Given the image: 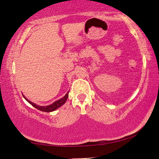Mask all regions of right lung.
Here are the masks:
<instances>
[{"label": "right lung", "instance_id": "1", "mask_svg": "<svg viewBox=\"0 0 159 159\" xmlns=\"http://www.w3.org/2000/svg\"><path fill=\"white\" fill-rule=\"evenodd\" d=\"M69 91L67 92V93L65 95H64L62 98H61L60 99H58V100L55 101V102H53L52 104H50V105H48V106H40V105H38V104H36L34 102H32L31 101H29V99L26 98V97L23 95H22L24 97V98H25L26 101H27L29 104H31L32 106L35 108L40 110V111H45V112H51V111H55L56 109H57L59 107H60L63 105V104L65 103L67 98H68L69 97Z\"/></svg>", "mask_w": 159, "mask_h": 159}]
</instances>
